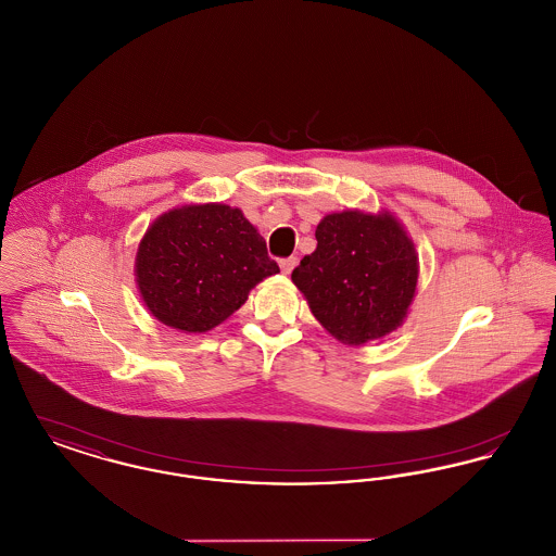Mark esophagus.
<instances>
[{"mask_svg": "<svg viewBox=\"0 0 556 556\" xmlns=\"http://www.w3.org/2000/svg\"><path fill=\"white\" fill-rule=\"evenodd\" d=\"M298 265V258L295 256H290V258H281L279 261V266H281V270L286 273V275H290L291 270H293V266Z\"/></svg>", "mask_w": 556, "mask_h": 556, "instance_id": "obj_1", "label": "esophagus"}]
</instances>
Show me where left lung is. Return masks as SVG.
<instances>
[{"label": "left lung", "mask_w": 556, "mask_h": 556, "mask_svg": "<svg viewBox=\"0 0 556 556\" xmlns=\"http://www.w3.org/2000/svg\"><path fill=\"white\" fill-rule=\"evenodd\" d=\"M317 250L293 268L291 281L318 323L344 344H365L394 331L417 290V254L392 214L348 211L318 223Z\"/></svg>", "instance_id": "1"}]
</instances>
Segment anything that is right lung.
Instances as JSON below:
<instances>
[{
  "label": "right lung",
  "mask_w": 556,
  "mask_h": 556,
  "mask_svg": "<svg viewBox=\"0 0 556 556\" xmlns=\"http://www.w3.org/2000/svg\"><path fill=\"white\" fill-rule=\"evenodd\" d=\"M135 266L150 313L189 333L231 317L256 283L279 273L263 236L241 211L223 204L160 216L141 239Z\"/></svg>",
  "instance_id": "1"
}]
</instances>
